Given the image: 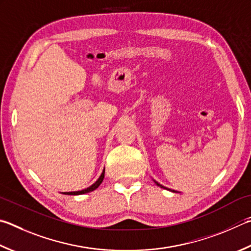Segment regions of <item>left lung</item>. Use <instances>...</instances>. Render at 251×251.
<instances>
[{"label":"left lung","mask_w":251,"mask_h":251,"mask_svg":"<svg viewBox=\"0 0 251 251\" xmlns=\"http://www.w3.org/2000/svg\"><path fill=\"white\" fill-rule=\"evenodd\" d=\"M156 183H157V182H156ZM157 185H160V184L157 183ZM160 186H161V188H163V189H167V188H165V186H162V185H160ZM172 192H175V191H172Z\"/></svg>","instance_id":"obj_1"}]
</instances>
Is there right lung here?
<instances>
[{
  "label": "right lung",
  "mask_w": 251,
  "mask_h": 251,
  "mask_svg": "<svg viewBox=\"0 0 251 251\" xmlns=\"http://www.w3.org/2000/svg\"><path fill=\"white\" fill-rule=\"evenodd\" d=\"M104 173H105V169L103 170L101 176L99 177V180H98L97 182H95L94 184H92L91 186H89V188H86V189L82 190V191H75V192H65L63 194H68V195H80V194H85V193L92 192V191H94L95 189H98V188H99V185L102 183V181H103V179H104Z\"/></svg>",
  "instance_id": "obj_1"
}]
</instances>
